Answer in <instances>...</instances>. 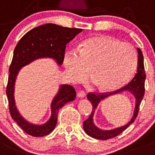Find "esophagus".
Instances as JSON below:
<instances>
[{
  "label": "esophagus",
  "instance_id": "obj_1",
  "mask_svg": "<svg viewBox=\"0 0 155 155\" xmlns=\"http://www.w3.org/2000/svg\"><path fill=\"white\" fill-rule=\"evenodd\" d=\"M85 92L84 91H79V92L77 93V96L79 97H81V98H82V97H85Z\"/></svg>",
  "mask_w": 155,
  "mask_h": 155
}]
</instances>
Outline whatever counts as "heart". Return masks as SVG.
<instances>
[{
    "mask_svg": "<svg viewBox=\"0 0 155 155\" xmlns=\"http://www.w3.org/2000/svg\"><path fill=\"white\" fill-rule=\"evenodd\" d=\"M138 56L134 48L104 35L88 38L80 45L79 53L66 51L64 64L73 82H80L90 76L101 91H112L127 83L134 74Z\"/></svg>",
    "mask_w": 155,
    "mask_h": 155,
    "instance_id": "1",
    "label": "heart"
}]
</instances>
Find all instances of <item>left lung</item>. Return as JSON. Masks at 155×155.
<instances>
[{
  "mask_svg": "<svg viewBox=\"0 0 155 155\" xmlns=\"http://www.w3.org/2000/svg\"><path fill=\"white\" fill-rule=\"evenodd\" d=\"M138 50V66H137V71H136V75L134 78L123 88L117 90L115 91H113L110 93H103V94H94V93H88L87 95V98L92 104V111L90 114L89 117L84 121L83 123V128L85 130V133L91 137L94 138L96 139H100V140H107V139H112V138L116 137L119 134H120L122 132H124L130 124H133L135 121L139 113V105H140L141 101L143 99L144 94H145V67H144V58L143 54H142V51L139 48ZM124 91H129L136 98V104L135 105V109L134 116L130 121L127 124L123 127H118V128L110 130H103L97 127L94 124L93 121V117L94 114L95 112V110L100 102L104 99L106 98L110 95H113L116 94H119Z\"/></svg>",
  "mask_w": 155,
  "mask_h": 155,
  "instance_id": "8db88e82",
  "label": "left lung"
}]
</instances>
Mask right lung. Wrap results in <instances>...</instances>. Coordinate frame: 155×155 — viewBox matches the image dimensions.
<instances>
[{"instance_id": "1", "label": "right lung", "mask_w": 155, "mask_h": 155, "mask_svg": "<svg viewBox=\"0 0 155 155\" xmlns=\"http://www.w3.org/2000/svg\"><path fill=\"white\" fill-rule=\"evenodd\" d=\"M82 31V28H67L53 23L45 24L28 31L16 45L9 69L10 75L6 93L12 118L27 134L34 137L50 134L56 127L59 109L65 104L74 101L76 92L70 85H61L51 104L50 119L41 125L31 124L22 117L15 104L14 85L19 70L40 58H51L61 66L64 62L66 45Z\"/></svg>"}]
</instances>
